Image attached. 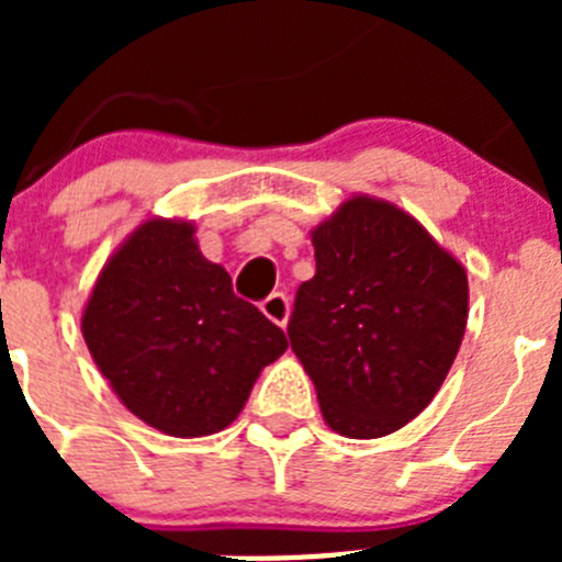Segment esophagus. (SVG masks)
I'll return each instance as SVG.
<instances>
[{"label": "esophagus", "mask_w": 562, "mask_h": 562, "mask_svg": "<svg viewBox=\"0 0 562 562\" xmlns=\"http://www.w3.org/2000/svg\"><path fill=\"white\" fill-rule=\"evenodd\" d=\"M261 312L270 317L272 324L286 326V321H290V297H286L284 292H272L265 304H261Z\"/></svg>", "instance_id": "esophagus-1"}]
</instances>
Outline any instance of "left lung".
<instances>
[{
    "mask_svg": "<svg viewBox=\"0 0 562 562\" xmlns=\"http://www.w3.org/2000/svg\"><path fill=\"white\" fill-rule=\"evenodd\" d=\"M315 276L297 286L292 351L326 425L380 439L428 408L467 329L459 258L394 202L357 193L312 231Z\"/></svg>",
    "mask_w": 562,
    "mask_h": 562,
    "instance_id": "8db88e82",
    "label": "left lung"
}]
</instances>
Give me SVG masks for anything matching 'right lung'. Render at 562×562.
<instances>
[{
	"instance_id": "obj_1",
	"label": "right lung",
	"mask_w": 562,
	"mask_h": 562,
	"mask_svg": "<svg viewBox=\"0 0 562 562\" xmlns=\"http://www.w3.org/2000/svg\"><path fill=\"white\" fill-rule=\"evenodd\" d=\"M186 220H146L112 252L81 315L87 349L137 419L166 436L220 434L286 335L233 295Z\"/></svg>"
}]
</instances>
